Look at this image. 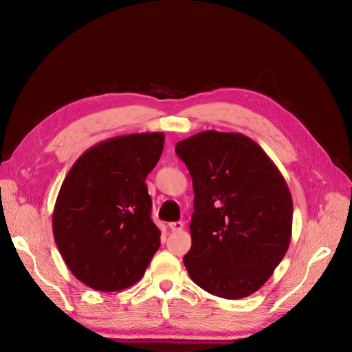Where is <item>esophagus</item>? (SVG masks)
Wrapping results in <instances>:
<instances>
[{
  "label": "esophagus",
  "instance_id": "1",
  "mask_svg": "<svg viewBox=\"0 0 352 352\" xmlns=\"http://www.w3.org/2000/svg\"><path fill=\"white\" fill-rule=\"evenodd\" d=\"M183 228H184V223L182 221L169 222V230H172V231H182Z\"/></svg>",
  "mask_w": 352,
  "mask_h": 352
}]
</instances>
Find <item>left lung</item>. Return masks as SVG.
I'll return each mask as SVG.
<instances>
[{
  "label": "left lung",
  "instance_id": "obj_1",
  "mask_svg": "<svg viewBox=\"0 0 352 352\" xmlns=\"http://www.w3.org/2000/svg\"><path fill=\"white\" fill-rule=\"evenodd\" d=\"M175 153L192 177V248L183 261L208 294L241 300L257 292L286 256L294 203L258 144L241 133L201 131Z\"/></svg>",
  "mask_w": 352,
  "mask_h": 352
}]
</instances>
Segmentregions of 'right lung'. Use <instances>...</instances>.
Masks as SVG:
<instances>
[{"label":"right lung","mask_w":352,"mask_h":352,"mask_svg":"<svg viewBox=\"0 0 352 352\" xmlns=\"http://www.w3.org/2000/svg\"><path fill=\"white\" fill-rule=\"evenodd\" d=\"M163 144V133L102 140L78 157L62 183L52 234L72 275L91 289L133 286L159 250L145 178Z\"/></svg>","instance_id":"add662e5"}]
</instances>
